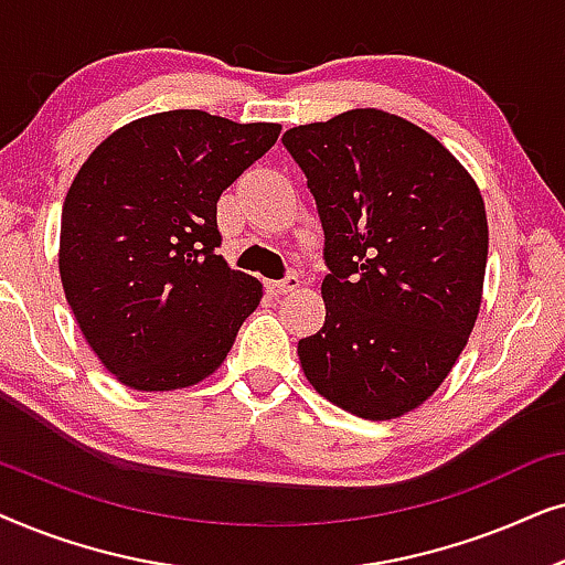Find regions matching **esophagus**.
Segmentation results:
<instances>
[{
  "label": "esophagus",
  "mask_w": 565,
  "mask_h": 565,
  "mask_svg": "<svg viewBox=\"0 0 565 565\" xmlns=\"http://www.w3.org/2000/svg\"><path fill=\"white\" fill-rule=\"evenodd\" d=\"M300 288V280L296 275H288L285 280H275V282H267V290L269 296L280 298V296H288V292H296Z\"/></svg>",
  "instance_id": "obj_1"
}]
</instances>
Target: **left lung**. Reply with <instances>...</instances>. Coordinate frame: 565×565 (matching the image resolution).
<instances>
[{"label": "left lung", "instance_id": "8db88e82", "mask_svg": "<svg viewBox=\"0 0 565 565\" xmlns=\"http://www.w3.org/2000/svg\"><path fill=\"white\" fill-rule=\"evenodd\" d=\"M319 207L327 321L298 342L308 383L373 422L435 393L483 298L489 221L466 167L427 130L358 107L282 136Z\"/></svg>", "mask_w": 565, "mask_h": 565}]
</instances>
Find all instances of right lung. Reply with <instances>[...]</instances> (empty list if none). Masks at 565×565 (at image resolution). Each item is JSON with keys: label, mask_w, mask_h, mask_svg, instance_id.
Returning a JSON list of instances; mask_svg holds the SVG:
<instances>
[{"label": "right lung", "mask_w": 565, "mask_h": 565, "mask_svg": "<svg viewBox=\"0 0 565 565\" xmlns=\"http://www.w3.org/2000/svg\"><path fill=\"white\" fill-rule=\"evenodd\" d=\"M280 130L203 110L146 115L76 172L61 213V285L122 385L151 393L205 381L257 311L262 282L215 254V203Z\"/></svg>", "instance_id": "1"}]
</instances>
